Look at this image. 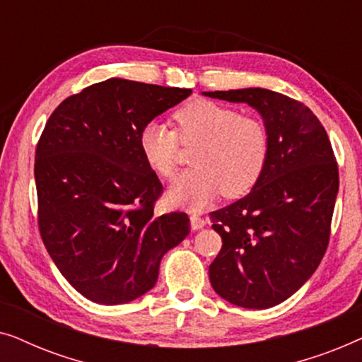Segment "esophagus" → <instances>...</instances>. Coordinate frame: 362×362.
Listing matches in <instances>:
<instances>
[{"instance_id":"1","label":"esophagus","mask_w":362,"mask_h":362,"mask_svg":"<svg viewBox=\"0 0 362 362\" xmlns=\"http://www.w3.org/2000/svg\"><path fill=\"white\" fill-rule=\"evenodd\" d=\"M206 226V221L202 219L201 216H197V214H191V227H192V230H199V229H202V227Z\"/></svg>"}]
</instances>
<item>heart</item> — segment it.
Instances as JSON below:
<instances>
[{
    "label": "heart",
    "mask_w": 362,
    "mask_h": 362,
    "mask_svg": "<svg viewBox=\"0 0 362 362\" xmlns=\"http://www.w3.org/2000/svg\"><path fill=\"white\" fill-rule=\"evenodd\" d=\"M175 130L158 122L141 128L143 160L161 177L175 176L180 143L194 146L192 170L182 173L170 189V201L192 209L222 192L235 199L260 180L269 155V133L264 122L240 115L234 108L211 100L186 103L173 113Z\"/></svg>",
    "instance_id": "b5f03b06"
}]
</instances>
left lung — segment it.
<instances>
[{"mask_svg":"<svg viewBox=\"0 0 362 362\" xmlns=\"http://www.w3.org/2000/svg\"><path fill=\"white\" fill-rule=\"evenodd\" d=\"M204 95L249 103L269 133V155L257 185L209 214L222 237L209 280L232 305L270 308L315 274L328 249L338 163L325 127L305 103L267 88Z\"/></svg>","mask_w":362,"mask_h":362,"instance_id":"obj_1","label":"left lung"}]
</instances>
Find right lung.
I'll return each instance as SVG.
<instances>
[{
    "label": "right lung",
    "mask_w": 362,
    "mask_h": 362,
    "mask_svg": "<svg viewBox=\"0 0 362 362\" xmlns=\"http://www.w3.org/2000/svg\"><path fill=\"white\" fill-rule=\"evenodd\" d=\"M191 92L108 78L67 97L44 127L34 161L39 232L66 280L95 303L145 295L163 255L189 234L186 212L155 214L163 186L138 138Z\"/></svg>",
    "instance_id": "add662e5"
}]
</instances>
